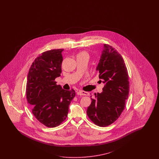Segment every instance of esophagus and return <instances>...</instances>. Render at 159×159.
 Wrapping results in <instances>:
<instances>
[{
    "mask_svg": "<svg viewBox=\"0 0 159 159\" xmlns=\"http://www.w3.org/2000/svg\"><path fill=\"white\" fill-rule=\"evenodd\" d=\"M77 95H80V96H88L89 95V93L83 90H79L77 92Z\"/></svg>",
    "mask_w": 159,
    "mask_h": 159,
    "instance_id": "34e87169",
    "label": "esophagus"
}]
</instances>
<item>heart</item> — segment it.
<instances>
[{
  "label": "heart",
  "instance_id": "1",
  "mask_svg": "<svg viewBox=\"0 0 159 159\" xmlns=\"http://www.w3.org/2000/svg\"><path fill=\"white\" fill-rule=\"evenodd\" d=\"M83 53H86V52H84V51H83V52H81L80 53H79V54H83Z\"/></svg>",
  "mask_w": 159,
  "mask_h": 159
}]
</instances>
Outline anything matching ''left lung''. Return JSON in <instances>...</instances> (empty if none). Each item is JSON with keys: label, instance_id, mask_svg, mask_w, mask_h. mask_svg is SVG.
<instances>
[{"label": "left lung", "instance_id": "8db88e82", "mask_svg": "<svg viewBox=\"0 0 159 159\" xmlns=\"http://www.w3.org/2000/svg\"><path fill=\"white\" fill-rule=\"evenodd\" d=\"M97 70L104 87L101 93H95V97L91 98L87 114L94 124L105 127L114 123L125 108L129 91V77L124 59L108 44L104 45Z\"/></svg>", "mask_w": 159, "mask_h": 159}]
</instances>
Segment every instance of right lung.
<instances>
[{
	"mask_svg": "<svg viewBox=\"0 0 159 159\" xmlns=\"http://www.w3.org/2000/svg\"><path fill=\"white\" fill-rule=\"evenodd\" d=\"M63 49L47 51L35 59L29 69L26 97L32 112L42 124L54 128L67 118L69 106L75 96L73 89L65 90L55 82L61 76Z\"/></svg>",
	"mask_w": 159,
	"mask_h": 159,
	"instance_id": "right-lung-1",
	"label": "right lung"
}]
</instances>
